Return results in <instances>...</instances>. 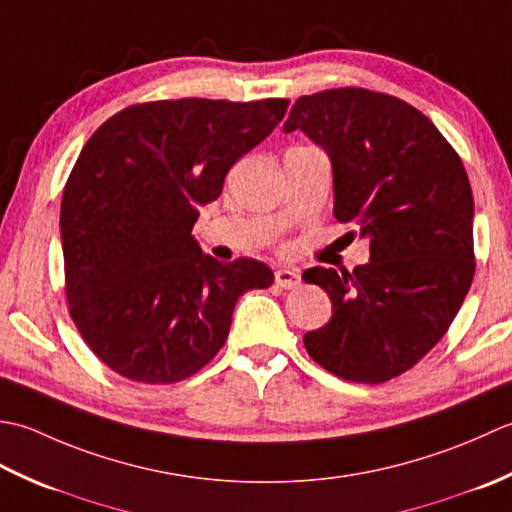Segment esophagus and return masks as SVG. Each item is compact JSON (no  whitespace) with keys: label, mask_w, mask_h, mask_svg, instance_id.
Wrapping results in <instances>:
<instances>
[{"label":"esophagus","mask_w":512,"mask_h":512,"mask_svg":"<svg viewBox=\"0 0 512 512\" xmlns=\"http://www.w3.org/2000/svg\"><path fill=\"white\" fill-rule=\"evenodd\" d=\"M274 278H276V285L283 289H298L302 285V278L296 269H278Z\"/></svg>","instance_id":"esophagus-1"}]
</instances>
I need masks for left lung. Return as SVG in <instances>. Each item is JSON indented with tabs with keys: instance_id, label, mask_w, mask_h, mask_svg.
I'll return each mask as SVG.
<instances>
[{
	"instance_id": "obj_1",
	"label": "left lung",
	"mask_w": 512,
	"mask_h": 512,
	"mask_svg": "<svg viewBox=\"0 0 512 512\" xmlns=\"http://www.w3.org/2000/svg\"><path fill=\"white\" fill-rule=\"evenodd\" d=\"M302 130L333 168V216L358 223L371 258L302 278L331 298V320L305 349L342 380L380 384L415 367L451 327L475 276L473 192L460 154L398 97L333 88L300 97Z\"/></svg>"
}]
</instances>
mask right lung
<instances>
[{"instance_id": "right-lung-1", "label": "right lung", "mask_w": 512, "mask_h": 512, "mask_svg": "<svg viewBox=\"0 0 512 512\" xmlns=\"http://www.w3.org/2000/svg\"><path fill=\"white\" fill-rule=\"evenodd\" d=\"M289 99H165L114 114L83 145L61 198L66 298L112 371L174 384L227 340L236 300L274 283L254 258L221 263L192 227L229 168L283 121Z\"/></svg>"}]
</instances>
